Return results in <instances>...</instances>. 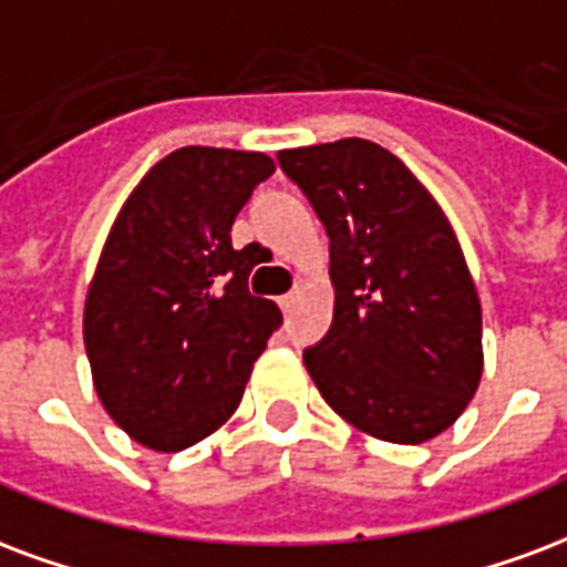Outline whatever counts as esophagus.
<instances>
[{
	"label": "esophagus",
	"instance_id": "34e87169",
	"mask_svg": "<svg viewBox=\"0 0 567 567\" xmlns=\"http://www.w3.org/2000/svg\"><path fill=\"white\" fill-rule=\"evenodd\" d=\"M295 303H297V291L279 297V309H282V312H291V309H295Z\"/></svg>",
	"mask_w": 567,
	"mask_h": 567
}]
</instances>
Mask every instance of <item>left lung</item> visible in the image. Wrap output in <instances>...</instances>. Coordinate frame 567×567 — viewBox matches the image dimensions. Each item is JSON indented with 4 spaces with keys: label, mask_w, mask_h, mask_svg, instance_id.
<instances>
[{
    "label": "left lung",
    "mask_w": 567,
    "mask_h": 567,
    "mask_svg": "<svg viewBox=\"0 0 567 567\" xmlns=\"http://www.w3.org/2000/svg\"><path fill=\"white\" fill-rule=\"evenodd\" d=\"M330 237L333 324L303 363L327 405L381 442L421 444L484 372L481 300L451 221L400 158L363 137L282 150Z\"/></svg>",
    "instance_id": "obj_1"
}]
</instances>
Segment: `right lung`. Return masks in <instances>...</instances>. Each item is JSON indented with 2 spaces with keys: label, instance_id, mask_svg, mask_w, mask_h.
<instances>
[{
  "label": "right lung",
  "instance_id": "obj_1",
  "mask_svg": "<svg viewBox=\"0 0 567 567\" xmlns=\"http://www.w3.org/2000/svg\"><path fill=\"white\" fill-rule=\"evenodd\" d=\"M276 165L270 155L183 146L134 186L83 309L104 412L134 442L174 454L237 412L255 360L282 324L249 295L255 264L230 225Z\"/></svg>",
  "mask_w": 567,
  "mask_h": 567
}]
</instances>
